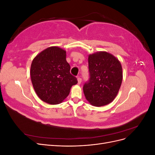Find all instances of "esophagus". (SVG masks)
I'll list each match as a JSON object with an SVG mask.
<instances>
[{
	"label": "esophagus",
	"instance_id": "esophagus-1",
	"mask_svg": "<svg viewBox=\"0 0 155 155\" xmlns=\"http://www.w3.org/2000/svg\"><path fill=\"white\" fill-rule=\"evenodd\" d=\"M81 81H82V79H81V78H78V85H80L81 83Z\"/></svg>",
	"mask_w": 155,
	"mask_h": 155
}]
</instances>
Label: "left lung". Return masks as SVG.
Returning <instances> with one entry per match:
<instances>
[{"label":"left lung","mask_w":155,"mask_h":155,"mask_svg":"<svg viewBox=\"0 0 155 155\" xmlns=\"http://www.w3.org/2000/svg\"><path fill=\"white\" fill-rule=\"evenodd\" d=\"M88 61L90 79L83 86L86 100L95 107L110 104L122 83L120 61L111 54L100 51L89 55Z\"/></svg>","instance_id":"left-lung-1"}]
</instances>
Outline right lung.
Segmentation results:
<instances>
[{
    "label": "right lung",
    "mask_w": 155,
    "mask_h": 155,
    "mask_svg": "<svg viewBox=\"0 0 155 155\" xmlns=\"http://www.w3.org/2000/svg\"><path fill=\"white\" fill-rule=\"evenodd\" d=\"M66 51L58 46H50L33 59L30 76L33 87L40 99L50 105L62 103L70 88L78 83L70 74L66 60Z\"/></svg>",
    "instance_id": "add662e5"
}]
</instances>
